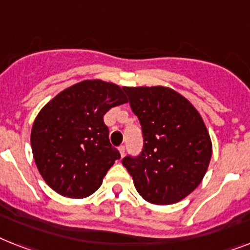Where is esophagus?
Returning <instances> with one entry per match:
<instances>
[{
  "label": "esophagus",
  "instance_id": "34e87169",
  "mask_svg": "<svg viewBox=\"0 0 250 250\" xmlns=\"http://www.w3.org/2000/svg\"><path fill=\"white\" fill-rule=\"evenodd\" d=\"M119 152H120L121 157H124V154H125V147H124V146H120V147H119Z\"/></svg>",
  "mask_w": 250,
  "mask_h": 250
}]
</instances>
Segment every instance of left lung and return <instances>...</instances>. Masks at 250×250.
<instances>
[{
  "label": "left lung",
  "mask_w": 250,
  "mask_h": 250,
  "mask_svg": "<svg viewBox=\"0 0 250 250\" xmlns=\"http://www.w3.org/2000/svg\"><path fill=\"white\" fill-rule=\"evenodd\" d=\"M139 119L144 146L123 165L142 197L153 204H174L203 180L212 156L204 121L184 96L167 86H126Z\"/></svg>",
  "instance_id": "left-lung-1"
}]
</instances>
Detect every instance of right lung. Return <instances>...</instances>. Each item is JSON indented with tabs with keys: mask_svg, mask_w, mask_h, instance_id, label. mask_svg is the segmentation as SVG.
I'll return each mask as SVG.
<instances>
[{
	"mask_svg": "<svg viewBox=\"0 0 250 250\" xmlns=\"http://www.w3.org/2000/svg\"><path fill=\"white\" fill-rule=\"evenodd\" d=\"M125 86L83 80L60 92L37 115L30 134L33 157L49 188L67 198L89 197L120 158L103 116L126 103Z\"/></svg>",
	"mask_w": 250,
	"mask_h": 250,
	"instance_id": "obj_1",
	"label": "right lung"
}]
</instances>
